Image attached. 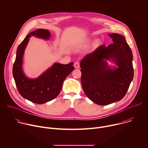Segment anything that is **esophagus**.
<instances>
[{
	"instance_id": "obj_1",
	"label": "esophagus",
	"mask_w": 148,
	"mask_h": 148,
	"mask_svg": "<svg viewBox=\"0 0 148 148\" xmlns=\"http://www.w3.org/2000/svg\"><path fill=\"white\" fill-rule=\"evenodd\" d=\"M74 67L75 69H79V61H76L74 62Z\"/></svg>"
}]
</instances>
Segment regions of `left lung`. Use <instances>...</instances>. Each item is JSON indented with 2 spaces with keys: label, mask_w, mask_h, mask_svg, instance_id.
<instances>
[{
  "label": "left lung",
  "mask_w": 148,
  "mask_h": 148,
  "mask_svg": "<svg viewBox=\"0 0 148 148\" xmlns=\"http://www.w3.org/2000/svg\"><path fill=\"white\" fill-rule=\"evenodd\" d=\"M109 36L112 44L100 46L80 62L82 89L90 99L100 105L122 99L134 78L133 55L125 37L117 33ZM107 60L117 66L110 68Z\"/></svg>",
  "instance_id": "8db88e82"
}]
</instances>
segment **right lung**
I'll return each instance as SVG.
<instances>
[{"label": "right lung", "instance_id": "right-lung-1", "mask_svg": "<svg viewBox=\"0 0 148 148\" xmlns=\"http://www.w3.org/2000/svg\"><path fill=\"white\" fill-rule=\"evenodd\" d=\"M36 36L48 40L50 33L48 30L39 29L26 36L17 47L16 57L13 67V75L19 94L24 98L36 103L42 104L54 99L60 92L66 78L74 70L73 62L62 64L55 62L38 78L27 77L22 70L23 57L29 38Z\"/></svg>", "mask_w": 148, "mask_h": 148}]
</instances>
